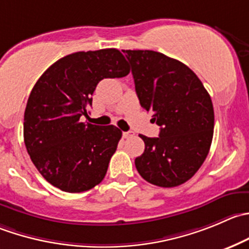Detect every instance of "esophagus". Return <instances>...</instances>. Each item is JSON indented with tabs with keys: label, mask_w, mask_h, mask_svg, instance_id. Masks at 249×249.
<instances>
[{
	"label": "esophagus",
	"mask_w": 249,
	"mask_h": 249,
	"mask_svg": "<svg viewBox=\"0 0 249 249\" xmlns=\"http://www.w3.org/2000/svg\"><path fill=\"white\" fill-rule=\"evenodd\" d=\"M131 136H134V132H131V131L123 132V137H124V139H129V137H131Z\"/></svg>",
	"instance_id": "esophagus-1"
}]
</instances>
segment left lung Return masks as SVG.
<instances>
[{
	"label": "left lung",
	"mask_w": 249,
	"mask_h": 249,
	"mask_svg": "<svg viewBox=\"0 0 249 249\" xmlns=\"http://www.w3.org/2000/svg\"><path fill=\"white\" fill-rule=\"evenodd\" d=\"M140 105L160 126L158 137L140 135L144 152L135 159L140 175L159 187H175L192 178L213 140L211 96L187 66L163 53L123 50Z\"/></svg>",
	"instance_id": "left-lung-1"
}]
</instances>
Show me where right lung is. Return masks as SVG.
<instances>
[{
    "label": "right lung",
    "instance_id": "right-lung-1",
    "mask_svg": "<svg viewBox=\"0 0 249 249\" xmlns=\"http://www.w3.org/2000/svg\"><path fill=\"white\" fill-rule=\"evenodd\" d=\"M130 73L115 48L75 52L58 59L36 81L24 113V142L38 173L62 191L78 194L105 178L122 139L114 125L85 124L96 86Z\"/></svg>",
    "mask_w": 249,
    "mask_h": 249
}]
</instances>
